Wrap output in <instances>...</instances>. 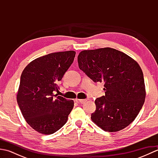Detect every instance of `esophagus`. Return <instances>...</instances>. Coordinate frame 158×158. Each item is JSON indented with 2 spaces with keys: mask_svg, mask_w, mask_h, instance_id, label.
<instances>
[{
  "mask_svg": "<svg viewBox=\"0 0 158 158\" xmlns=\"http://www.w3.org/2000/svg\"><path fill=\"white\" fill-rule=\"evenodd\" d=\"M76 101L78 103H81V104H84L85 102H86L88 101V99H84V100H79V99H77Z\"/></svg>",
  "mask_w": 158,
  "mask_h": 158,
  "instance_id": "34e87169",
  "label": "esophagus"
}]
</instances>
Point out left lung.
<instances>
[{"mask_svg": "<svg viewBox=\"0 0 158 158\" xmlns=\"http://www.w3.org/2000/svg\"><path fill=\"white\" fill-rule=\"evenodd\" d=\"M79 67L94 82H104L105 95L95 100L91 119L107 132L129 126L138 115L145 99L143 73L139 64L122 52L106 48L84 50Z\"/></svg>", "mask_w": 158, "mask_h": 158, "instance_id": "left-lung-1", "label": "left lung"}]
</instances>
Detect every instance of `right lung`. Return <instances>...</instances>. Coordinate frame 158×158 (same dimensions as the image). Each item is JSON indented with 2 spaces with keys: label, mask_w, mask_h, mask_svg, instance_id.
I'll return each instance as SVG.
<instances>
[{
  "label": "right lung",
  "mask_w": 158,
  "mask_h": 158,
  "mask_svg": "<svg viewBox=\"0 0 158 158\" xmlns=\"http://www.w3.org/2000/svg\"><path fill=\"white\" fill-rule=\"evenodd\" d=\"M75 52L52 53L26 66L20 77L17 101L30 126L43 135H52L68 120L74 102L54 94L57 83L74 61Z\"/></svg>",
  "instance_id": "add662e5"
}]
</instances>
